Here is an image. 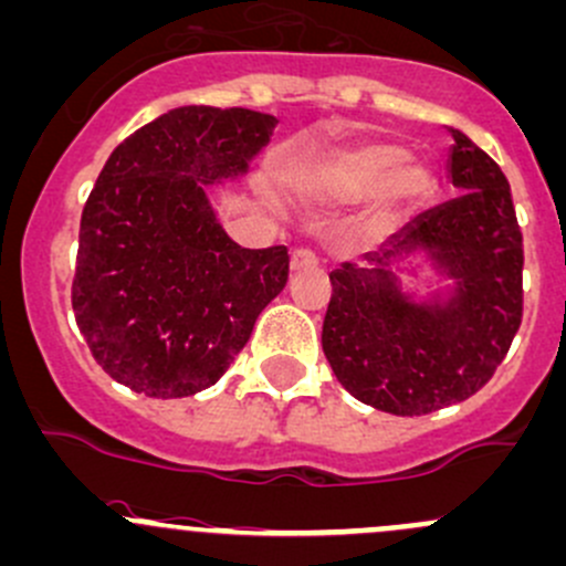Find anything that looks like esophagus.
Masks as SVG:
<instances>
[{
    "label": "esophagus",
    "mask_w": 566,
    "mask_h": 566,
    "mask_svg": "<svg viewBox=\"0 0 566 566\" xmlns=\"http://www.w3.org/2000/svg\"><path fill=\"white\" fill-rule=\"evenodd\" d=\"M317 265H319V258L312 252V249H295L293 258H290V268H293V273L312 271V268Z\"/></svg>",
    "instance_id": "obj_1"
}]
</instances>
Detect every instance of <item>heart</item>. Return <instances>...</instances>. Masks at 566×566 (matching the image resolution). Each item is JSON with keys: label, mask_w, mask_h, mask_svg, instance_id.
<instances>
[{"label": "heart", "mask_w": 566, "mask_h": 566, "mask_svg": "<svg viewBox=\"0 0 566 566\" xmlns=\"http://www.w3.org/2000/svg\"><path fill=\"white\" fill-rule=\"evenodd\" d=\"M403 148L392 143H371L349 154L342 163V178L353 189H374L388 175V195L392 200H418L431 189V174L418 163L403 161Z\"/></svg>", "instance_id": "heart-1"}]
</instances>
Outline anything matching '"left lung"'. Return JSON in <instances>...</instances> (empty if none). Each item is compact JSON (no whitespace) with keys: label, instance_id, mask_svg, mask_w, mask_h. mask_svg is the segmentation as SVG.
Segmentation results:
<instances>
[{"label":"left lung","instance_id":"left-lung-1","mask_svg":"<svg viewBox=\"0 0 566 566\" xmlns=\"http://www.w3.org/2000/svg\"><path fill=\"white\" fill-rule=\"evenodd\" d=\"M450 181L458 198L420 213L368 258L331 273L323 353L344 390L379 412L415 418L467 401L496 374L523 317V233L502 168L458 129ZM428 248L462 279L444 310L415 307L381 268Z\"/></svg>","mask_w":566,"mask_h":566}]
</instances>
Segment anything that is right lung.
Returning <instances> with one entry per match:
<instances>
[{"label":"right lung","instance_id":"obj_1","mask_svg":"<svg viewBox=\"0 0 566 566\" xmlns=\"http://www.w3.org/2000/svg\"><path fill=\"white\" fill-rule=\"evenodd\" d=\"M276 118L187 105L113 148L81 213L75 323L94 360L148 398L219 382L284 290L287 247L241 249L203 184L238 176Z\"/></svg>","mask_w":566,"mask_h":566}]
</instances>
